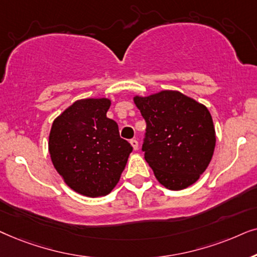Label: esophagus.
<instances>
[{
  "label": "esophagus",
  "mask_w": 257,
  "mask_h": 257,
  "mask_svg": "<svg viewBox=\"0 0 257 257\" xmlns=\"http://www.w3.org/2000/svg\"><path fill=\"white\" fill-rule=\"evenodd\" d=\"M131 145L133 146V148H134V150H138V148H139V142H138V140H136V139H132V140H131Z\"/></svg>",
  "instance_id": "obj_1"
}]
</instances>
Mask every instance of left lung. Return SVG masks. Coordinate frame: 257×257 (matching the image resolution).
<instances>
[{"label": "left lung", "instance_id": "8db88e82", "mask_svg": "<svg viewBox=\"0 0 257 257\" xmlns=\"http://www.w3.org/2000/svg\"><path fill=\"white\" fill-rule=\"evenodd\" d=\"M134 102L146 119L142 150L157 181L182 190L200 179L213 157L216 136L206 105L176 90H162Z\"/></svg>", "mask_w": 257, "mask_h": 257}]
</instances>
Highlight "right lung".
<instances>
[{
    "instance_id": "right-lung-1",
    "label": "right lung",
    "mask_w": 257,
    "mask_h": 257,
    "mask_svg": "<svg viewBox=\"0 0 257 257\" xmlns=\"http://www.w3.org/2000/svg\"><path fill=\"white\" fill-rule=\"evenodd\" d=\"M108 98L74 102L54 119L49 154L67 186L88 197L105 196L124 170L131 143L119 138L118 125L107 117Z\"/></svg>"
}]
</instances>
